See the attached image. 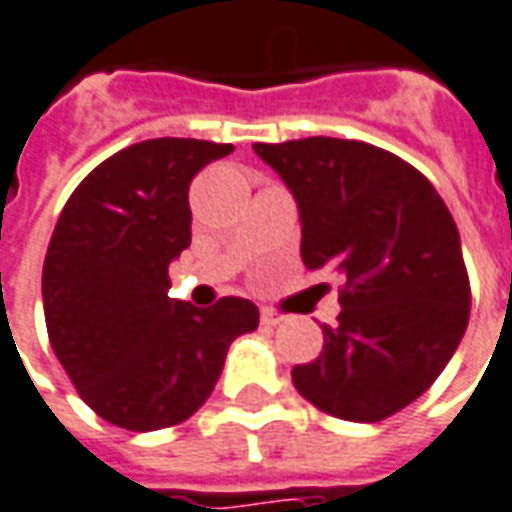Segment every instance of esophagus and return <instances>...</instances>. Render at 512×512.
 I'll use <instances>...</instances> for the list:
<instances>
[{
  "mask_svg": "<svg viewBox=\"0 0 512 512\" xmlns=\"http://www.w3.org/2000/svg\"><path fill=\"white\" fill-rule=\"evenodd\" d=\"M260 318H263V324H268V327H280L288 316H285L282 310H274V307H263V310H260Z\"/></svg>",
  "mask_w": 512,
  "mask_h": 512,
  "instance_id": "1",
  "label": "esophagus"
}]
</instances>
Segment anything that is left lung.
Wrapping results in <instances>:
<instances>
[{
	"instance_id": "8db88e82",
	"label": "left lung",
	"mask_w": 512,
	"mask_h": 512,
	"mask_svg": "<svg viewBox=\"0 0 512 512\" xmlns=\"http://www.w3.org/2000/svg\"><path fill=\"white\" fill-rule=\"evenodd\" d=\"M291 188L302 260L341 274L338 324L296 391L343 421H382L438 380L468 327L457 224L432 182L380 146L343 138L255 144Z\"/></svg>"
}]
</instances>
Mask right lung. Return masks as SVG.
Segmentation results:
<instances>
[{"mask_svg": "<svg viewBox=\"0 0 512 512\" xmlns=\"http://www.w3.org/2000/svg\"><path fill=\"white\" fill-rule=\"evenodd\" d=\"M230 152L196 138L127 146L74 188L55 224L41 282L49 343L82 402L121 430L194 416L232 338L260 321L241 296L210 307L169 296V263L191 246V180Z\"/></svg>", "mask_w": 512, "mask_h": 512, "instance_id": "1", "label": "right lung"}]
</instances>
